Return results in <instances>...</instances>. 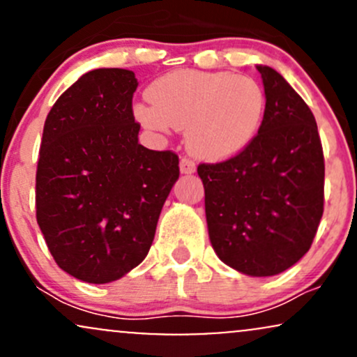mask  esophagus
<instances>
[{
    "mask_svg": "<svg viewBox=\"0 0 357 357\" xmlns=\"http://www.w3.org/2000/svg\"><path fill=\"white\" fill-rule=\"evenodd\" d=\"M179 171H181L183 174H191L196 171V165L191 161V159L183 158L181 161H179Z\"/></svg>",
    "mask_w": 357,
    "mask_h": 357,
    "instance_id": "1",
    "label": "esophagus"
}]
</instances>
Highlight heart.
<instances>
[{
    "label": "heart",
    "instance_id": "1",
    "mask_svg": "<svg viewBox=\"0 0 357 357\" xmlns=\"http://www.w3.org/2000/svg\"><path fill=\"white\" fill-rule=\"evenodd\" d=\"M149 104L134 107L147 129L186 130L192 154L225 161L252 144L264 122V89L257 80L231 72L183 68L155 79L147 89Z\"/></svg>",
    "mask_w": 357,
    "mask_h": 357
}]
</instances>
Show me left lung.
Returning <instances> with one entry per match:
<instances>
[{
    "label": "left lung",
    "instance_id": "1",
    "mask_svg": "<svg viewBox=\"0 0 357 357\" xmlns=\"http://www.w3.org/2000/svg\"><path fill=\"white\" fill-rule=\"evenodd\" d=\"M264 80V122L235 158L199 165L211 247L250 277H272L309 252L324 211V154L314 114L277 70Z\"/></svg>",
    "mask_w": 357,
    "mask_h": 357
}]
</instances>
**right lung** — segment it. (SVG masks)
<instances>
[{
    "label": "right lung",
    "mask_w": 357,
    "mask_h": 357,
    "mask_svg": "<svg viewBox=\"0 0 357 357\" xmlns=\"http://www.w3.org/2000/svg\"><path fill=\"white\" fill-rule=\"evenodd\" d=\"M136 89L132 70H90L45 121L36 221L56 265L89 284L119 280L144 260L179 178L178 155L139 144Z\"/></svg>",
    "instance_id": "right-lung-1"
}]
</instances>
